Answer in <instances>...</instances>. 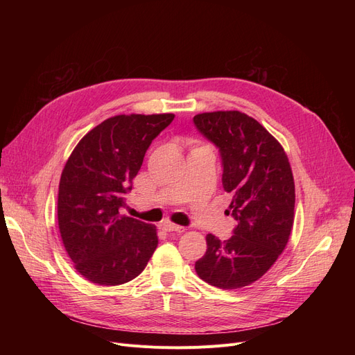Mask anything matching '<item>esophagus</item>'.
Returning a JSON list of instances; mask_svg holds the SVG:
<instances>
[{
  "instance_id": "1",
  "label": "esophagus",
  "mask_w": 355,
  "mask_h": 355,
  "mask_svg": "<svg viewBox=\"0 0 355 355\" xmlns=\"http://www.w3.org/2000/svg\"><path fill=\"white\" fill-rule=\"evenodd\" d=\"M164 229L166 232H175V233H182L185 229L182 226H178V225H174V223H165L164 225Z\"/></svg>"
}]
</instances>
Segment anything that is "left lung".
Instances as JSON below:
<instances>
[{"label":"left lung","instance_id":"left-lung-1","mask_svg":"<svg viewBox=\"0 0 355 355\" xmlns=\"http://www.w3.org/2000/svg\"><path fill=\"white\" fill-rule=\"evenodd\" d=\"M194 123L218 148L223 187L233 197L227 211L237 220L230 239L206 236L196 272L211 286L239 289L262 277L288 245L295 217L292 168L284 146L243 112H204Z\"/></svg>","mask_w":355,"mask_h":355}]
</instances>
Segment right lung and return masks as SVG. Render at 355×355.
<instances>
[{
  "label": "right lung",
  "mask_w": 355,
  "mask_h": 355,
  "mask_svg": "<svg viewBox=\"0 0 355 355\" xmlns=\"http://www.w3.org/2000/svg\"><path fill=\"white\" fill-rule=\"evenodd\" d=\"M174 114L116 115L79 141L59 184L58 220L73 266L115 286L135 279L158 246L157 227L119 213L148 146Z\"/></svg>",
  "instance_id": "right-lung-1"
}]
</instances>
